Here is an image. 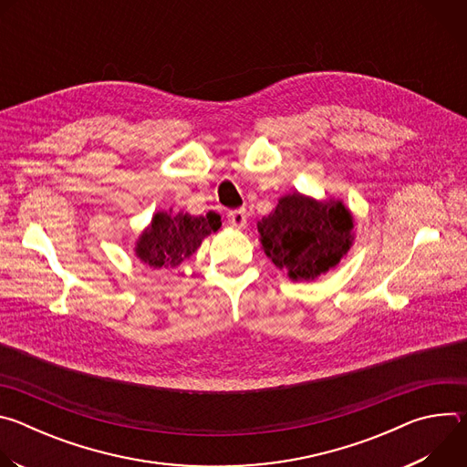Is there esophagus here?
<instances>
[{
	"instance_id": "34e87169",
	"label": "esophagus",
	"mask_w": 467,
	"mask_h": 467,
	"mask_svg": "<svg viewBox=\"0 0 467 467\" xmlns=\"http://www.w3.org/2000/svg\"><path fill=\"white\" fill-rule=\"evenodd\" d=\"M227 222L234 227V229H244L247 225V214L244 209H238V211H231L227 214Z\"/></svg>"
}]
</instances>
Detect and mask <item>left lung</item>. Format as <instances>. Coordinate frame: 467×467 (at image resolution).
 <instances>
[{"label": "left lung", "instance_id": "obj_1", "mask_svg": "<svg viewBox=\"0 0 467 467\" xmlns=\"http://www.w3.org/2000/svg\"><path fill=\"white\" fill-rule=\"evenodd\" d=\"M260 245L292 281H314L337 268L355 240V222L342 199L286 193L256 223Z\"/></svg>", "mask_w": 467, "mask_h": 467}]
</instances>
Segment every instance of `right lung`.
Returning <instances> with one entry per match:
<instances>
[{
	"instance_id": "obj_1",
	"label": "right lung",
	"mask_w": 467,
	"mask_h": 467,
	"mask_svg": "<svg viewBox=\"0 0 467 467\" xmlns=\"http://www.w3.org/2000/svg\"><path fill=\"white\" fill-rule=\"evenodd\" d=\"M222 227L216 213L207 216H192L188 213L159 211L151 223L140 233L135 244V254L150 268H177L190 258L202 242Z\"/></svg>"
}]
</instances>
